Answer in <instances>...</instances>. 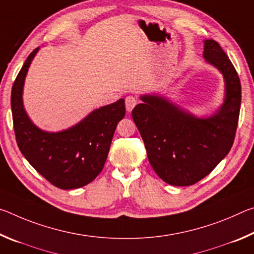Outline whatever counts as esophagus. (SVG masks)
Listing matches in <instances>:
<instances>
[{
	"instance_id": "esophagus-1",
	"label": "esophagus",
	"mask_w": 254,
	"mask_h": 254,
	"mask_svg": "<svg viewBox=\"0 0 254 254\" xmlns=\"http://www.w3.org/2000/svg\"><path fill=\"white\" fill-rule=\"evenodd\" d=\"M137 103V100L134 97V96H127L126 97V107H127V112H131L133 110V107H134L136 105Z\"/></svg>"
}]
</instances>
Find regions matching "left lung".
Segmentation results:
<instances>
[{"mask_svg":"<svg viewBox=\"0 0 254 254\" xmlns=\"http://www.w3.org/2000/svg\"><path fill=\"white\" fill-rule=\"evenodd\" d=\"M204 58L225 80V100L216 113L198 119L166 98L143 95L132 118L149 162L163 182L190 186L207 176L233 145L241 107V83L230 58L215 40L204 41Z\"/></svg>","mask_w":254,"mask_h":254,"instance_id":"1","label":"left lung"}]
</instances>
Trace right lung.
<instances>
[{
    "label": "right lung",
    "instance_id": "1",
    "mask_svg": "<svg viewBox=\"0 0 254 254\" xmlns=\"http://www.w3.org/2000/svg\"><path fill=\"white\" fill-rule=\"evenodd\" d=\"M39 48L25 60L12 86L11 109L16 143L24 158L50 184L60 189L83 187L101 173L118 123L126 115L121 98L93 111L83 121L62 132H45L25 113L22 91L28 68Z\"/></svg>",
    "mask_w": 254,
    "mask_h": 254
}]
</instances>
